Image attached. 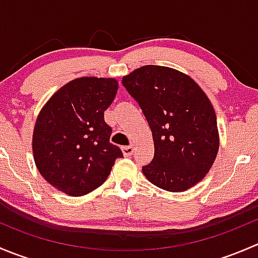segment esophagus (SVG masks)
<instances>
[{"mask_svg":"<svg viewBox=\"0 0 258 258\" xmlns=\"http://www.w3.org/2000/svg\"><path fill=\"white\" fill-rule=\"evenodd\" d=\"M134 146H124V147H122V152H123V155L126 156V157H130V156L134 155Z\"/></svg>","mask_w":258,"mask_h":258,"instance_id":"esophagus-1","label":"esophagus"}]
</instances>
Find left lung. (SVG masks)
<instances>
[{"mask_svg": "<svg viewBox=\"0 0 258 258\" xmlns=\"http://www.w3.org/2000/svg\"><path fill=\"white\" fill-rule=\"evenodd\" d=\"M151 127L155 155L142 167L160 188L182 192L209 172L217 156L216 113L191 77L170 67L147 64L122 79Z\"/></svg>", "mask_w": 258, "mask_h": 258, "instance_id": "left-lung-1", "label": "left lung"}]
</instances>
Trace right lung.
Returning a JSON list of instances; mask_svg holds the SVG:
<instances>
[{
	"mask_svg": "<svg viewBox=\"0 0 258 258\" xmlns=\"http://www.w3.org/2000/svg\"><path fill=\"white\" fill-rule=\"evenodd\" d=\"M118 83L113 79L82 77L59 88L41 110L33 130L35 162L46 181L70 196L100 187L121 148L110 142L112 128L103 112Z\"/></svg>",
	"mask_w": 258,
	"mask_h": 258,
	"instance_id": "obj_1",
	"label": "right lung"
}]
</instances>
